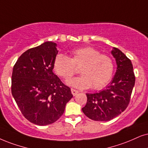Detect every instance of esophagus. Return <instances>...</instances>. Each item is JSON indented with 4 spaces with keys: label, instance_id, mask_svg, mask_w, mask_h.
<instances>
[{
    "label": "esophagus",
    "instance_id": "1",
    "mask_svg": "<svg viewBox=\"0 0 148 148\" xmlns=\"http://www.w3.org/2000/svg\"><path fill=\"white\" fill-rule=\"evenodd\" d=\"M71 91H72V95L74 96H75L76 94H77V93H78V91H77V90H76V89H71Z\"/></svg>",
    "mask_w": 148,
    "mask_h": 148
}]
</instances>
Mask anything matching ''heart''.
<instances>
[{"label": "heart", "mask_w": 148, "mask_h": 148, "mask_svg": "<svg viewBox=\"0 0 148 148\" xmlns=\"http://www.w3.org/2000/svg\"><path fill=\"white\" fill-rule=\"evenodd\" d=\"M80 68L82 74L68 80L67 84L78 89H101L110 83L113 78L115 65L113 59L108 55L100 54L96 48L85 46L71 51L69 58L58 54L54 59L53 69L60 77L68 80Z\"/></svg>", "instance_id": "obj_1"}]
</instances>
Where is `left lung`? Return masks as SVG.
<instances>
[{
    "instance_id": "1",
    "label": "left lung",
    "mask_w": 148,
    "mask_h": 148,
    "mask_svg": "<svg viewBox=\"0 0 148 148\" xmlns=\"http://www.w3.org/2000/svg\"><path fill=\"white\" fill-rule=\"evenodd\" d=\"M117 70L106 89L98 92L86 93L87 101L82 108L84 114L94 121H109L126 109L135 83L131 61L117 48H113Z\"/></svg>"
}]
</instances>
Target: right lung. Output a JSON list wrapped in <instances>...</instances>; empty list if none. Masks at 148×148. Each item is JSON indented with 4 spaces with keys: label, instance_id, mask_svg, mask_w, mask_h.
Segmentation results:
<instances>
[{
    "label": "right lung",
    "instance_id": "obj_1",
    "mask_svg": "<svg viewBox=\"0 0 148 148\" xmlns=\"http://www.w3.org/2000/svg\"><path fill=\"white\" fill-rule=\"evenodd\" d=\"M57 46L46 42L29 49L13 68L12 96L25 118L39 126L58 120L73 97L70 88L52 72Z\"/></svg>",
    "mask_w": 148,
    "mask_h": 148
}]
</instances>
